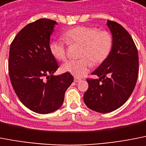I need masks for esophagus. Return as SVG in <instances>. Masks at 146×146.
Masks as SVG:
<instances>
[{
  "instance_id": "obj_1",
  "label": "esophagus",
  "mask_w": 146,
  "mask_h": 146,
  "mask_svg": "<svg viewBox=\"0 0 146 146\" xmlns=\"http://www.w3.org/2000/svg\"><path fill=\"white\" fill-rule=\"evenodd\" d=\"M82 80L80 78H78V77H74V82H80V81Z\"/></svg>"
}]
</instances>
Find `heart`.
Returning <instances> with one entry per match:
<instances>
[{"label":"heart","instance_id":"obj_1","mask_svg":"<svg viewBox=\"0 0 146 146\" xmlns=\"http://www.w3.org/2000/svg\"><path fill=\"white\" fill-rule=\"evenodd\" d=\"M65 41L70 45H82L79 54L81 59L70 60L62 66V70L76 76H81L88 72L93 64L102 63L109 56L113 45L111 35L106 30H101L96 27L79 26L72 28L64 35ZM52 55L59 61L67 58L66 42L58 39L50 44Z\"/></svg>","mask_w":146,"mask_h":146}]
</instances>
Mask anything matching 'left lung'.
Masks as SVG:
<instances>
[{"label": "left lung", "mask_w": 146, "mask_h": 146, "mask_svg": "<svg viewBox=\"0 0 146 146\" xmlns=\"http://www.w3.org/2000/svg\"><path fill=\"white\" fill-rule=\"evenodd\" d=\"M113 45L109 56L92 74L97 79L87 78L89 87L84 101L93 111L107 113L126 103L137 80L139 58L131 35L121 25L107 21Z\"/></svg>", "instance_id": "8db88e82"}]
</instances>
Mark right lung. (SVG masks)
I'll list each match as a JSON object with an SVG mask.
<instances>
[{"instance_id": "right-lung-1", "label": "right lung", "mask_w": 146, "mask_h": 146, "mask_svg": "<svg viewBox=\"0 0 146 146\" xmlns=\"http://www.w3.org/2000/svg\"><path fill=\"white\" fill-rule=\"evenodd\" d=\"M57 23L42 18L28 24L11 43L9 73L20 101L31 111L48 114L62 105L73 82L70 73L54 76L59 68L50 50V36Z\"/></svg>"}]
</instances>
